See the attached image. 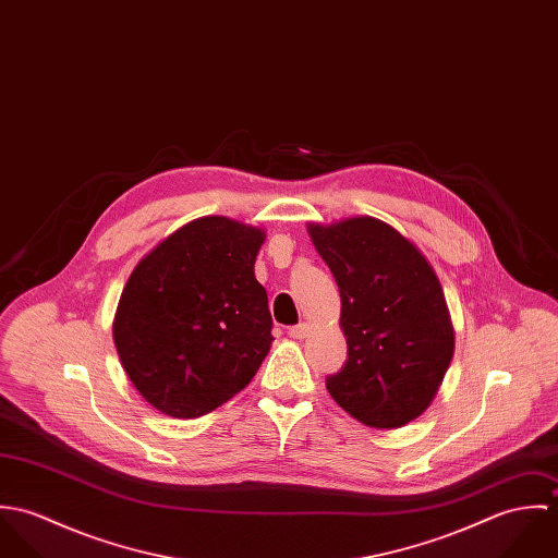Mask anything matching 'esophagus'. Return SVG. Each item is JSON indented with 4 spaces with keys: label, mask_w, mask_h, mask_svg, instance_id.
Here are the masks:
<instances>
[{
    "label": "esophagus",
    "mask_w": 558,
    "mask_h": 558,
    "mask_svg": "<svg viewBox=\"0 0 558 558\" xmlns=\"http://www.w3.org/2000/svg\"><path fill=\"white\" fill-rule=\"evenodd\" d=\"M310 330H312V326L310 324H299V326H292L290 330H288V335L292 337V339H305L307 335H310Z\"/></svg>",
    "instance_id": "esophagus-1"
}]
</instances>
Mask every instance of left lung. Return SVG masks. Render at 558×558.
Instances as JSON below:
<instances>
[{
  "mask_svg": "<svg viewBox=\"0 0 558 558\" xmlns=\"http://www.w3.org/2000/svg\"><path fill=\"white\" fill-rule=\"evenodd\" d=\"M341 296L343 369L326 389L367 427L396 429L436 398L456 350L438 275L423 251L369 215L307 223Z\"/></svg>",
  "mask_w": 558,
  "mask_h": 558,
  "instance_id": "left-lung-1",
  "label": "left lung"
}]
</instances>
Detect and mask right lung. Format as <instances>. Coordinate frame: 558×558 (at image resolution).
<instances>
[{
    "label": "right lung",
    "mask_w": 558,
    "mask_h": 558,
    "mask_svg": "<svg viewBox=\"0 0 558 558\" xmlns=\"http://www.w3.org/2000/svg\"><path fill=\"white\" fill-rule=\"evenodd\" d=\"M262 228L199 217L133 268L113 318L126 376L153 408L197 418L240 393L272 343L255 257Z\"/></svg>",
    "instance_id": "right-lung-1"
}]
</instances>
